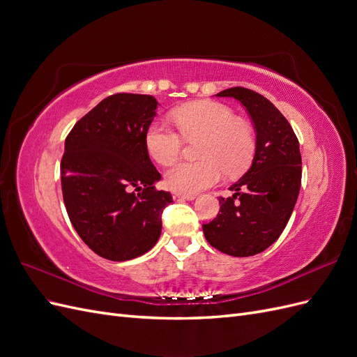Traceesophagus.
Instances as JSON below:
<instances>
[{"mask_svg": "<svg viewBox=\"0 0 357 357\" xmlns=\"http://www.w3.org/2000/svg\"><path fill=\"white\" fill-rule=\"evenodd\" d=\"M174 197L178 198V199H186V201H192V199L197 198V195H189V193H176Z\"/></svg>", "mask_w": 357, "mask_h": 357, "instance_id": "1", "label": "esophagus"}]
</instances>
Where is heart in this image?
I'll return each instance as SVG.
<instances>
[{"label":"heart","mask_w":357,"mask_h":357,"mask_svg":"<svg viewBox=\"0 0 357 357\" xmlns=\"http://www.w3.org/2000/svg\"><path fill=\"white\" fill-rule=\"evenodd\" d=\"M180 134L198 138L199 160H181L165 172V183L177 193L195 195L218 183L223 169L229 174L243 171L250 164L255 142L250 128L235 119L225 104L214 101L190 102L172 112ZM164 122H153L146 131V147L158 164L168 165L180 155L183 139Z\"/></svg>","instance_id":"b5f03b06"}]
</instances>
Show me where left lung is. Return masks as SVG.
<instances>
[{
	"label": "left lung",
	"instance_id": "left-lung-1",
	"mask_svg": "<svg viewBox=\"0 0 357 357\" xmlns=\"http://www.w3.org/2000/svg\"><path fill=\"white\" fill-rule=\"evenodd\" d=\"M215 96L245 107L256 149L250 168L229 188L232 197L219 198L218 218L202 225V231L222 253L253 256L277 241L295 208L302 176L299 143L286 117L264 95L238 86Z\"/></svg>",
	"mask_w": 357,
	"mask_h": 357
}]
</instances>
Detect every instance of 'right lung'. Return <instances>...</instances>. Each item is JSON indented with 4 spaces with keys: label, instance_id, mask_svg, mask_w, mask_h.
Wrapping results in <instances>:
<instances>
[{
    "label": "right lung",
    "instance_id": "add662e5",
    "mask_svg": "<svg viewBox=\"0 0 357 357\" xmlns=\"http://www.w3.org/2000/svg\"><path fill=\"white\" fill-rule=\"evenodd\" d=\"M152 95L107 96L74 125L61 160L62 197L83 243L114 262L147 253L160 236L172 197L156 190L146 131L156 116Z\"/></svg>",
    "mask_w": 357,
    "mask_h": 357
}]
</instances>
